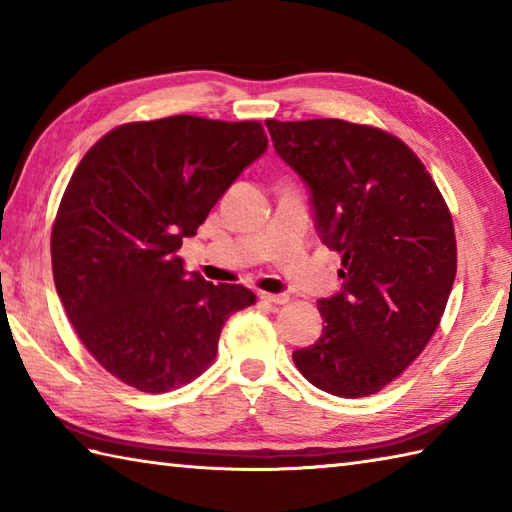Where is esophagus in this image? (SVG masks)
<instances>
[{
  "instance_id": "obj_1",
  "label": "esophagus",
  "mask_w": 512,
  "mask_h": 512,
  "mask_svg": "<svg viewBox=\"0 0 512 512\" xmlns=\"http://www.w3.org/2000/svg\"><path fill=\"white\" fill-rule=\"evenodd\" d=\"M262 301L266 303H273V306H284V303H288V295H273V292H262Z\"/></svg>"
}]
</instances>
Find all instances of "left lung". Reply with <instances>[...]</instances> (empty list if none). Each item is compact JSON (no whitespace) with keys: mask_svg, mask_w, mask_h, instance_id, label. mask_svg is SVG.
<instances>
[{"mask_svg":"<svg viewBox=\"0 0 512 512\" xmlns=\"http://www.w3.org/2000/svg\"><path fill=\"white\" fill-rule=\"evenodd\" d=\"M277 154L308 184L343 290L319 301L323 332L292 352L314 387L363 398L416 361L458 270L449 206L420 158L383 129L339 118L275 121Z\"/></svg>","mask_w":512,"mask_h":512,"instance_id":"8db88e82","label":"left lung"}]
</instances>
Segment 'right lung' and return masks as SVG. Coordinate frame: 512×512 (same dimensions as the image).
Segmentation results:
<instances>
[{"instance_id": "add662e5", "label": "right lung", "mask_w": 512, "mask_h": 512, "mask_svg": "<svg viewBox=\"0 0 512 512\" xmlns=\"http://www.w3.org/2000/svg\"><path fill=\"white\" fill-rule=\"evenodd\" d=\"M268 147L262 123L169 116L112 129L83 156L52 224V275L81 343L147 394L213 363L253 290L213 286L180 250L235 178Z\"/></svg>"}]
</instances>
